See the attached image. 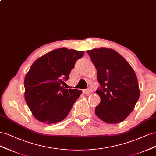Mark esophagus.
Wrapping results in <instances>:
<instances>
[{
    "label": "esophagus",
    "mask_w": 156,
    "mask_h": 156,
    "mask_svg": "<svg viewBox=\"0 0 156 156\" xmlns=\"http://www.w3.org/2000/svg\"><path fill=\"white\" fill-rule=\"evenodd\" d=\"M91 92V90L90 89H84L83 90V93L85 94H89Z\"/></svg>",
    "instance_id": "1"
}]
</instances>
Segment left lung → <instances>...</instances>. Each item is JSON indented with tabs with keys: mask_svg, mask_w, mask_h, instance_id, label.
<instances>
[{
	"mask_svg": "<svg viewBox=\"0 0 156 156\" xmlns=\"http://www.w3.org/2000/svg\"><path fill=\"white\" fill-rule=\"evenodd\" d=\"M87 52L97 69L100 85L96 91L100 102L95 114L106 123L122 122L133 110L140 95L133 69L113 49L94 48Z\"/></svg>",
	"mask_w": 156,
	"mask_h": 156,
	"instance_id": "obj_1",
	"label": "left lung"
}]
</instances>
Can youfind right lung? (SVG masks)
Wrapping results in <instances>:
<instances>
[{
    "label": "right lung",
    "mask_w": 156,
    "mask_h": 156,
    "mask_svg": "<svg viewBox=\"0 0 156 156\" xmlns=\"http://www.w3.org/2000/svg\"><path fill=\"white\" fill-rule=\"evenodd\" d=\"M84 52L58 48L34 62L24 78V98L32 115L48 124L66 117L82 91L65 89L62 84Z\"/></svg>",
    "instance_id": "1"
}]
</instances>
